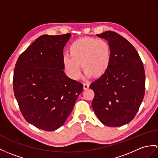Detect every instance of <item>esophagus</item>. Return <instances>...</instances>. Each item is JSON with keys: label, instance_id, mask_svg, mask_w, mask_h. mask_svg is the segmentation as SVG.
I'll return each instance as SVG.
<instances>
[{"label": "esophagus", "instance_id": "34e87169", "mask_svg": "<svg viewBox=\"0 0 158 158\" xmlns=\"http://www.w3.org/2000/svg\"><path fill=\"white\" fill-rule=\"evenodd\" d=\"M84 90H86L88 89V88H89V84H87V83H84Z\"/></svg>", "mask_w": 158, "mask_h": 158}]
</instances>
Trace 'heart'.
I'll use <instances>...</instances> for the list:
<instances>
[{"mask_svg": "<svg viewBox=\"0 0 158 158\" xmlns=\"http://www.w3.org/2000/svg\"><path fill=\"white\" fill-rule=\"evenodd\" d=\"M112 50L105 40L82 37L74 41L70 47V55L64 56V64L70 78L80 76L81 64L88 77H100L105 74L110 66Z\"/></svg>", "mask_w": 158, "mask_h": 158, "instance_id": "obj_1", "label": "heart"}]
</instances>
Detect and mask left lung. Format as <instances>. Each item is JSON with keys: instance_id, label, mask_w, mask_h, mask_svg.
<instances>
[{"instance_id": "1", "label": "left lung", "mask_w": 158, "mask_h": 158, "mask_svg": "<svg viewBox=\"0 0 158 158\" xmlns=\"http://www.w3.org/2000/svg\"><path fill=\"white\" fill-rule=\"evenodd\" d=\"M97 35L108 41L112 57L105 74L90 85L94 92L92 107L102 123L121 127L133 120L143 99V64L133 45L119 34L107 31Z\"/></svg>"}]
</instances>
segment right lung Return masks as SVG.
Here are the masks:
<instances>
[{
	"label": "right lung",
	"mask_w": 158,
	"mask_h": 158,
	"mask_svg": "<svg viewBox=\"0 0 158 158\" xmlns=\"http://www.w3.org/2000/svg\"><path fill=\"white\" fill-rule=\"evenodd\" d=\"M70 33L39 37L15 64L13 90L25 120L37 128H60L74 108L83 84L65 74L63 50Z\"/></svg>",
	"instance_id": "obj_1"
}]
</instances>
